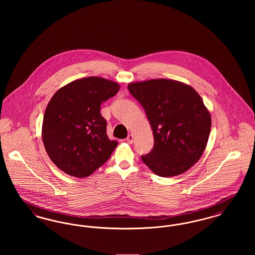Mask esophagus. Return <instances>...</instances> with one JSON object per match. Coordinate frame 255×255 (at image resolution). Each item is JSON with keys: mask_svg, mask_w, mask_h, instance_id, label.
<instances>
[{"mask_svg": "<svg viewBox=\"0 0 255 255\" xmlns=\"http://www.w3.org/2000/svg\"><path fill=\"white\" fill-rule=\"evenodd\" d=\"M126 140H127V142L128 143H130V144H132L133 142V133H130V134H128V136H127V138H126Z\"/></svg>", "mask_w": 255, "mask_h": 255, "instance_id": "esophagus-1", "label": "esophagus"}]
</instances>
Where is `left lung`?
I'll return each instance as SVG.
<instances>
[{
  "mask_svg": "<svg viewBox=\"0 0 255 255\" xmlns=\"http://www.w3.org/2000/svg\"><path fill=\"white\" fill-rule=\"evenodd\" d=\"M129 92L145 110L153 130L152 151L142 161L159 177L181 175L206 149L211 117L191 86L171 79L133 82Z\"/></svg>",
  "mask_w": 255,
  "mask_h": 255,
  "instance_id": "obj_1",
  "label": "left lung"
}]
</instances>
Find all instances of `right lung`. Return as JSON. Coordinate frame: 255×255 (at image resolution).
I'll list each match as a JSON object with an SVG mask.
<instances>
[{
    "label": "right lung",
    "mask_w": 255,
    "mask_h": 255,
    "mask_svg": "<svg viewBox=\"0 0 255 255\" xmlns=\"http://www.w3.org/2000/svg\"><path fill=\"white\" fill-rule=\"evenodd\" d=\"M120 85L98 76L80 78L60 88L49 100L42 139L51 161L66 174L85 178L109 159L118 141L110 140L100 105Z\"/></svg>",
    "instance_id": "1"
}]
</instances>
